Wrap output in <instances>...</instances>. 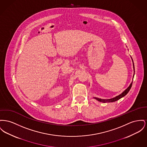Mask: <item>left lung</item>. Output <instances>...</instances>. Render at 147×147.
<instances>
[{"instance_id": "obj_1", "label": "left lung", "mask_w": 147, "mask_h": 147, "mask_svg": "<svg viewBox=\"0 0 147 147\" xmlns=\"http://www.w3.org/2000/svg\"><path fill=\"white\" fill-rule=\"evenodd\" d=\"M133 67H134V64H133ZM132 83H133V82H131V83L130 84V85L129 86H128V88L125 90H124L121 94L118 95V96H117L116 97H114V98H113L112 99H99V98H95V99L98 100V101L101 102H103V103H108V102L109 103V102H115V101H117V100L120 99L122 97L124 96L125 95H126V94L129 92V91L130 89V88H131V86H132Z\"/></svg>"}]
</instances>
